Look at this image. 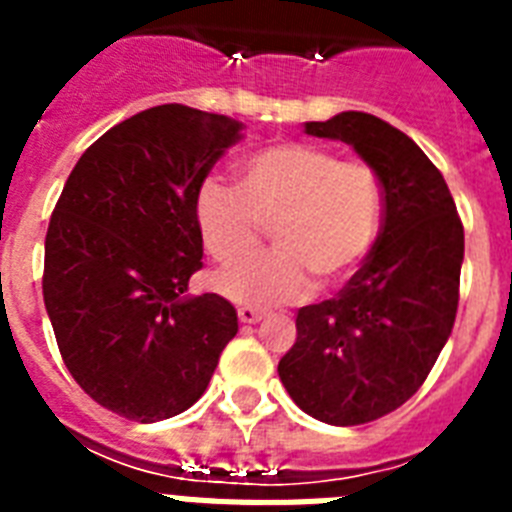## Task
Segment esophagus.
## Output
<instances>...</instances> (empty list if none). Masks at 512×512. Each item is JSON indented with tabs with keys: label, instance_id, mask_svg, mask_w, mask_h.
<instances>
[{
	"label": "esophagus",
	"instance_id": "obj_1",
	"mask_svg": "<svg viewBox=\"0 0 512 512\" xmlns=\"http://www.w3.org/2000/svg\"><path fill=\"white\" fill-rule=\"evenodd\" d=\"M265 311L260 308H252V305H241L239 308V321L241 324H257V321L263 319Z\"/></svg>",
	"mask_w": 512,
	"mask_h": 512
}]
</instances>
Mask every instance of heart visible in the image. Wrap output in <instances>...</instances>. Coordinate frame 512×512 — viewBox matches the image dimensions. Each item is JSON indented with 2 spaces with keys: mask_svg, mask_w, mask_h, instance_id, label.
Listing matches in <instances>:
<instances>
[{
  "mask_svg": "<svg viewBox=\"0 0 512 512\" xmlns=\"http://www.w3.org/2000/svg\"><path fill=\"white\" fill-rule=\"evenodd\" d=\"M193 215L204 247L223 265L246 259L262 243L264 225H274L271 256L246 259L212 279L236 303L273 305L305 295L313 279L340 284L364 263L380 231L382 191L361 159L284 140L241 162L239 188L201 183Z\"/></svg>",
  "mask_w": 512,
  "mask_h": 512,
  "instance_id": "b5f03b06",
  "label": "heart"
}]
</instances>
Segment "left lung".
<instances>
[{
  "instance_id": "1",
  "label": "left lung",
  "mask_w": 512,
  "mask_h": 512,
  "mask_svg": "<svg viewBox=\"0 0 512 512\" xmlns=\"http://www.w3.org/2000/svg\"><path fill=\"white\" fill-rule=\"evenodd\" d=\"M305 132L348 143L377 172L382 231L332 300L297 311L279 377L305 414L364 425L420 390L452 335L465 231L444 175L401 130L342 111Z\"/></svg>"
}]
</instances>
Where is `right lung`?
I'll list each match as a JSON object with an SVG mask.
<instances>
[{
	"label": "right lung",
	"mask_w": 512,
	"mask_h": 512,
	"mask_svg": "<svg viewBox=\"0 0 512 512\" xmlns=\"http://www.w3.org/2000/svg\"><path fill=\"white\" fill-rule=\"evenodd\" d=\"M241 138L223 114L167 103L124 119L68 175L44 239V308L79 388L135 422L185 412L239 332L225 297H191L193 215L209 170Z\"/></svg>",
	"instance_id": "obj_1"
}]
</instances>
